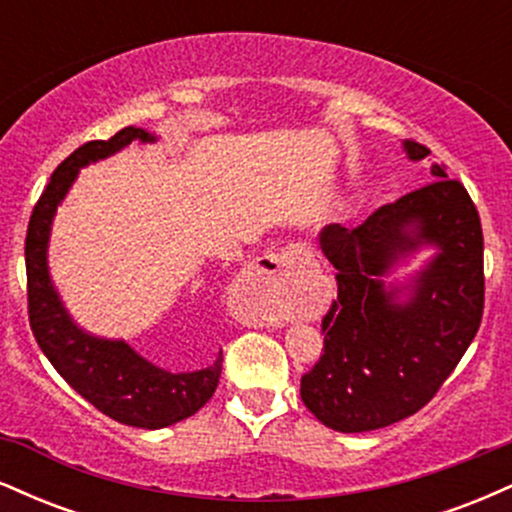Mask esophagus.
I'll list each match as a JSON object with an SVG mask.
<instances>
[{"mask_svg":"<svg viewBox=\"0 0 512 512\" xmlns=\"http://www.w3.org/2000/svg\"><path fill=\"white\" fill-rule=\"evenodd\" d=\"M310 257V250L303 243H289L284 248L269 252V255L260 257L255 272H257V286H260L262 296L269 301H279L281 296H286L291 284V276ZM269 322H276L279 317L269 315Z\"/></svg>","mask_w":512,"mask_h":512,"instance_id":"1","label":"esophagus"}]
</instances>
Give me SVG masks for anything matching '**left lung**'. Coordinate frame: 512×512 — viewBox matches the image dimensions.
Returning <instances> with one entry per match:
<instances>
[{
  "label": "left lung",
  "instance_id": "1",
  "mask_svg": "<svg viewBox=\"0 0 512 512\" xmlns=\"http://www.w3.org/2000/svg\"><path fill=\"white\" fill-rule=\"evenodd\" d=\"M409 161L431 151L402 144ZM433 182L375 209L361 226L330 223L320 248L337 269L322 320L325 354L301 378L303 404L332 431L363 433L416 414L472 344L484 313V236L472 197L443 166ZM434 255L402 285L386 281L407 256Z\"/></svg>",
  "mask_w": 512,
  "mask_h": 512
}]
</instances>
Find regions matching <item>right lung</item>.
Listing matches in <instances>:
<instances>
[{"label": "right lung", "mask_w": 512, "mask_h": 512, "mask_svg": "<svg viewBox=\"0 0 512 512\" xmlns=\"http://www.w3.org/2000/svg\"><path fill=\"white\" fill-rule=\"evenodd\" d=\"M142 127H125L105 142H88L64 158L35 204L26 233L28 317L43 354L57 373L86 402L120 424L137 428H166L197 414L214 395L221 378L223 354L192 373H170L129 346L125 339H105L86 332L64 308L52 284L48 245L57 207L72 190L79 170L88 163L115 156L132 142H154ZM204 301V296H202Z\"/></svg>", "instance_id": "obj_1"}]
</instances>
